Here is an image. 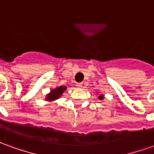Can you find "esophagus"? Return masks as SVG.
<instances>
[{
    "label": "esophagus",
    "mask_w": 154,
    "mask_h": 154,
    "mask_svg": "<svg viewBox=\"0 0 154 154\" xmlns=\"http://www.w3.org/2000/svg\"><path fill=\"white\" fill-rule=\"evenodd\" d=\"M82 82H77V83H76V86H77V88H82Z\"/></svg>",
    "instance_id": "1"
}]
</instances>
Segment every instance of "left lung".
Wrapping results in <instances>:
<instances>
[{"mask_svg":"<svg viewBox=\"0 0 154 154\" xmlns=\"http://www.w3.org/2000/svg\"><path fill=\"white\" fill-rule=\"evenodd\" d=\"M98 98H99V99H103V97L101 95V96H99V97H98Z\"/></svg>","mask_w":154,"mask_h":154,"instance_id":"8db88e82","label":"left lung"}]
</instances>
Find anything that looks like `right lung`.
I'll return each instance as SVG.
<instances>
[{"label": "right lung", "mask_w": 154, "mask_h": 154, "mask_svg": "<svg viewBox=\"0 0 154 154\" xmlns=\"http://www.w3.org/2000/svg\"><path fill=\"white\" fill-rule=\"evenodd\" d=\"M66 87H62V86H60L59 88H56L54 90H51V92L50 94H48L47 97V99L48 101H53V100H56L60 96L62 95V93L63 92L64 90H66Z\"/></svg>", "instance_id": "add662e5"}]
</instances>
